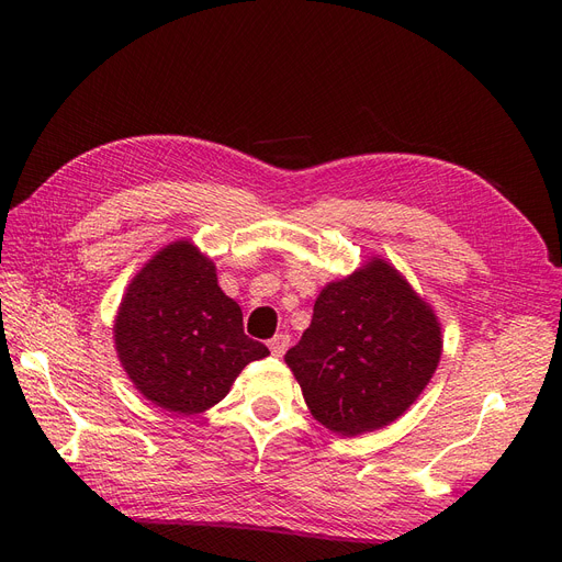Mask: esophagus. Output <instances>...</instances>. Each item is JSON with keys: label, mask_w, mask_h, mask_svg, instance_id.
<instances>
[{"label": "esophagus", "mask_w": 562, "mask_h": 562, "mask_svg": "<svg viewBox=\"0 0 562 562\" xmlns=\"http://www.w3.org/2000/svg\"><path fill=\"white\" fill-rule=\"evenodd\" d=\"M288 345H291V337H288V335H274V337H271L269 339V351L271 353H274L277 356V359H279V356H283L285 353V349H288Z\"/></svg>", "instance_id": "esophagus-1"}]
</instances>
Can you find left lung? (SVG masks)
Masks as SVG:
<instances>
[{
  "label": "left lung",
  "mask_w": 562,
  "mask_h": 562,
  "mask_svg": "<svg viewBox=\"0 0 562 562\" xmlns=\"http://www.w3.org/2000/svg\"><path fill=\"white\" fill-rule=\"evenodd\" d=\"M443 351L440 323L398 271L372 258L323 288L285 363L314 419L339 436L398 419L434 378Z\"/></svg>",
  "instance_id": "obj_1"
}]
</instances>
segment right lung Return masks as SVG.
<instances>
[{"mask_svg": "<svg viewBox=\"0 0 562 562\" xmlns=\"http://www.w3.org/2000/svg\"><path fill=\"white\" fill-rule=\"evenodd\" d=\"M114 347L135 389L178 415L209 411L269 353L244 333L241 307L190 241L168 244L133 277L114 318Z\"/></svg>", "mask_w": 562, "mask_h": 562, "instance_id": "add662e5", "label": "right lung"}]
</instances>
